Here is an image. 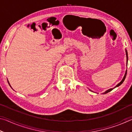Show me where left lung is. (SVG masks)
<instances>
[{
	"instance_id": "8db88e82",
	"label": "left lung",
	"mask_w": 132,
	"mask_h": 132,
	"mask_svg": "<svg viewBox=\"0 0 132 132\" xmlns=\"http://www.w3.org/2000/svg\"><path fill=\"white\" fill-rule=\"evenodd\" d=\"M126 59H127V61H126V62H127V64H128V52H127V51H126ZM126 74H127V70H126V72H125V76H124V77H123V79H122V80L121 81H120L119 84H118L117 86H116L114 88H110V89H109V90H106L105 92V93H104L103 94H106V93H109V92H110L111 91H112L113 90V89H114L115 88H116V87H118V86H119L120 85H121L122 83H123V82L124 81V80H125V78H126Z\"/></svg>"
}]
</instances>
